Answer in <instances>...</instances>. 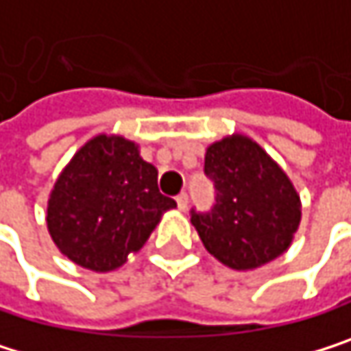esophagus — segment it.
<instances>
[{
	"mask_svg": "<svg viewBox=\"0 0 351 351\" xmlns=\"http://www.w3.org/2000/svg\"><path fill=\"white\" fill-rule=\"evenodd\" d=\"M176 202H178V208H180V210H186V208H188V194L182 192V194L176 198Z\"/></svg>",
	"mask_w": 351,
	"mask_h": 351,
	"instance_id": "1",
	"label": "esophagus"
}]
</instances>
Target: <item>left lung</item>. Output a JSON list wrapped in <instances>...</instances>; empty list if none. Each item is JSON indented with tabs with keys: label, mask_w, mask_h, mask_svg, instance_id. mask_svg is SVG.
Returning a JSON list of instances; mask_svg holds the SVG:
<instances>
[{
	"label": "left lung",
	"mask_w": 351,
	"mask_h": 351,
	"mask_svg": "<svg viewBox=\"0 0 351 351\" xmlns=\"http://www.w3.org/2000/svg\"><path fill=\"white\" fill-rule=\"evenodd\" d=\"M217 204L192 213L208 254L234 271H254L279 258L300 228L302 200L279 163L250 136L234 132L204 153Z\"/></svg>",
	"instance_id": "left-lung-1"
}]
</instances>
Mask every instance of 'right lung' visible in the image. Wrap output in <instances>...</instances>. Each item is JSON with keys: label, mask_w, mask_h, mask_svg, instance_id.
I'll list each match as a JSON object with an SVG mask.
<instances>
[{"label": "right lung", "mask_w": 351, "mask_h": 351, "mask_svg": "<svg viewBox=\"0 0 351 351\" xmlns=\"http://www.w3.org/2000/svg\"><path fill=\"white\" fill-rule=\"evenodd\" d=\"M176 200L157 188V167L121 134L86 141L47 198V230L74 265L109 273L136 254Z\"/></svg>", "instance_id": "add662e5"}]
</instances>
